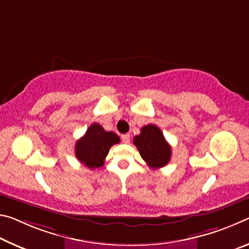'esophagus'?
Returning a JSON list of instances; mask_svg holds the SVG:
<instances>
[{"mask_svg": "<svg viewBox=\"0 0 249 249\" xmlns=\"http://www.w3.org/2000/svg\"><path fill=\"white\" fill-rule=\"evenodd\" d=\"M121 139H122V141L124 142V143H129V142H130V134H129V133L122 134Z\"/></svg>", "mask_w": 249, "mask_h": 249, "instance_id": "1", "label": "esophagus"}]
</instances>
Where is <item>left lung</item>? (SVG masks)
<instances>
[{
  "label": "left lung",
  "instance_id": "1",
  "mask_svg": "<svg viewBox=\"0 0 249 249\" xmlns=\"http://www.w3.org/2000/svg\"><path fill=\"white\" fill-rule=\"evenodd\" d=\"M141 158L151 169H160L170 162L171 145L156 124H148L141 128L139 136L133 138Z\"/></svg>",
  "mask_w": 249,
  "mask_h": 249
}]
</instances>
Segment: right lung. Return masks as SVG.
<instances>
[{
	"label": "right lung",
	"mask_w": 249,
	"mask_h": 249,
	"mask_svg": "<svg viewBox=\"0 0 249 249\" xmlns=\"http://www.w3.org/2000/svg\"><path fill=\"white\" fill-rule=\"evenodd\" d=\"M119 142L120 138L115 132L106 131L99 124H92L76 142V158L89 169L100 168L110 148Z\"/></svg>",
	"instance_id": "right-lung-1"
}]
</instances>
